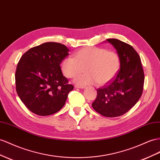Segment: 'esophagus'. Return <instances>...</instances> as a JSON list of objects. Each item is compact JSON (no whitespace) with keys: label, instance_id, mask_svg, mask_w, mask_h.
<instances>
[{"label":"esophagus","instance_id":"34e87169","mask_svg":"<svg viewBox=\"0 0 160 160\" xmlns=\"http://www.w3.org/2000/svg\"><path fill=\"white\" fill-rule=\"evenodd\" d=\"M76 88H79V89H83L85 88V85H75Z\"/></svg>","mask_w":160,"mask_h":160}]
</instances>
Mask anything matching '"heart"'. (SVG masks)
I'll use <instances>...</instances> for the list:
<instances>
[{
    "instance_id": "1",
    "label": "heart",
    "mask_w": 160,
    "mask_h": 160,
    "mask_svg": "<svg viewBox=\"0 0 160 160\" xmlns=\"http://www.w3.org/2000/svg\"><path fill=\"white\" fill-rule=\"evenodd\" d=\"M120 67V57L116 52L98 47L81 48L75 57H67L60 64L62 73L68 78H73L85 68L87 72L75 79L77 83L83 85L109 83L117 75Z\"/></svg>"
}]
</instances>
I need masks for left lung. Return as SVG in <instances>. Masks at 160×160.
I'll return each instance as SVG.
<instances>
[{"instance_id": "8db88e82", "label": "left lung", "mask_w": 160, "mask_h": 160, "mask_svg": "<svg viewBox=\"0 0 160 160\" xmlns=\"http://www.w3.org/2000/svg\"><path fill=\"white\" fill-rule=\"evenodd\" d=\"M117 50L120 69L109 83L97 89L93 108L106 117L127 112L139 100L143 90L144 72L139 55L132 47L117 39H107Z\"/></svg>"}]
</instances>
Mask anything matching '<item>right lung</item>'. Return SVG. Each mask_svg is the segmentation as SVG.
I'll list each match as a JSON object with an SVG mask.
<instances>
[{
	"instance_id": "1",
	"label": "right lung",
	"mask_w": 160,
	"mask_h": 160,
	"mask_svg": "<svg viewBox=\"0 0 160 160\" xmlns=\"http://www.w3.org/2000/svg\"><path fill=\"white\" fill-rule=\"evenodd\" d=\"M66 46L46 42L30 48L20 58L15 72L16 91L28 108L39 116L58 112L74 88L60 64L68 54Z\"/></svg>"
}]
</instances>
